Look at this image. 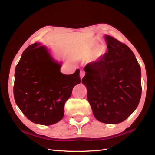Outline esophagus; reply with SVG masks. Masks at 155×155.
Segmentation results:
<instances>
[{
    "mask_svg": "<svg viewBox=\"0 0 155 155\" xmlns=\"http://www.w3.org/2000/svg\"><path fill=\"white\" fill-rule=\"evenodd\" d=\"M85 71H83V70H82V71H81V72H80V77H81V79H82V78L84 77V76H85Z\"/></svg>",
    "mask_w": 155,
    "mask_h": 155,
    "instance_id": "34e87169",
    "label": "esophagus"
}]
</instances>
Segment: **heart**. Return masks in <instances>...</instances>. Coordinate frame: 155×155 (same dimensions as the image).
<instances>
[{
  "mask_svg": "<svg viewBox=\"0 0 155 155\" xmlns=\"http://www.w3.org/2000/svg\"><path fill=\"white\" fill-rule=\"evenodd\" d=\"M106 52V48L104 46H99L94 50L92 46H87L83 47L81 50L80 54L81 56L83 57H90L93 54L94 58L95 59H98L100 57L104 55Z\"/></svg>",
  "mask_w": 155,
  "mask_h": 155,
  "instance_id": "1",
  "label": "heart"
}]
</instances>
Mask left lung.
I'll use <instances>...</instances> for the list:
<instances>
[{
  "label": "left lung",
  "mask_w": 155,
  "mask_h": 155,
  "mask_svg": "<svg viewBox=\"0 0 155 155\" xmlns=\"http://www.w3.org/2000/svg\"><path fill=\"white\" fill-rule=\"evenodd\" d=\"M108 51L84 68L82 83L94 117L106 124H117L137 109L141 95V68L126 44L106 35Z\"/></svg>",
  "instance_id": "8db88e82"
}]
</instances>
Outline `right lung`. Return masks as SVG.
Listing matches in <instances>:
<instances>
[{
    "mask_svg": "<svg viewBox=\"0 0 155 155\" xmlns=\"http://www.w3.org/2000/svg\"><path fill=\"white\" fill-rule=\"evenodd\" d=\"M61 66L40 43L31 44L23 52L15 67L14 95L30 121L48 126L64 117L65 102L81 78L78 69L72 74H64Z\"/></svg>",
    "mask_w": 155,
    "mask_h": 155,
    "instance_id": "add662e5",
    "label": "right lung"
}]
</instances>
